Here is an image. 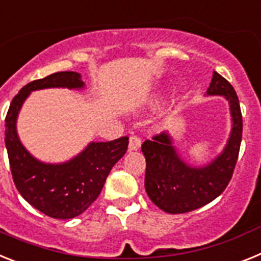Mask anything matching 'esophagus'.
<instances>
[{
	"mask_svg": "<svg viewBox=\"0 0 261 261\" xmlns=\"http://www.w3.org/2000/svg\"><path fill=\"white\" fill-rule=\"evenodd\" d=\"M140 144H142V139L139 137L134 135V137L130 138V142H128V149L130 151H137L140 147Z\"/></svg>",
	"mask_w": 261,
	"mask_h": 261,
	"instance_id": "esophagus-1",
	"label": "esophagus"
}]
</instances>
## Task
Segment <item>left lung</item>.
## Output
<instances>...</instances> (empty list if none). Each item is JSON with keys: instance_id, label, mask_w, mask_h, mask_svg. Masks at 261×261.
<instances>
[{"instance_id": "left-lung-1", "label": "left lung", "mask_w": 261, "mask_h": 261, "mask_svg": "<svg viewBox=\"0 0 261 261\" xmlns=\"http://www.w3.org/2000/svg\"><path fill=\"white\" fill-rule=\"evenodd\" d=\"M207 96H225L230 103L232 128L225 149L205 167H192L176 152L168 133L142 144L146 158L144 187L149 199L169 214L196 210L212 202L230 182L239 155L243 119L237 92L225 77L213 72Z\"/></svg>"}]
</instances>
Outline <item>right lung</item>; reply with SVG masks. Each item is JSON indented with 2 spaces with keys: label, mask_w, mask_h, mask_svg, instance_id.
<instances>
[{
  "label": "right lung",
  "mask_w": 261,
  "mask_h": 261,
  "mask_svg": "<svg viewBox=\"0 0 261 261\" xmlns=\"http://www.w3.org/2000/svg\"><path fill=\"white\" fill-rule=\"evenodd\" d=\"M46 88L81 89L84 83L77 72H56L24 85L13 98L5 118V144L10 171L18 192L43 214L56 219L80 215L99 196L115 163L126 153L128 138L90 143L76 158L63 164L36 160L18 138L17 117L22 103L33 90Z\"/></svg>",
  "instance_id": "add662e5"
}]
</instances>
